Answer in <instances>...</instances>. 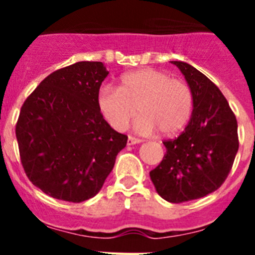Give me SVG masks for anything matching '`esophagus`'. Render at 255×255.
<instances>
[{
  "mask_svg": "<svg viewBox=\"0 0 255 255\" xmlns=\"http://www.w3.org/2000/svg\"><path fill=\"white\" fill-rule=\"evenodd\" d=\"M141 139H139V138H135V136H131V135H129V138H128V144H129V145H134V144H139V143H141Z\"/></svg>",
  "mask_w": 255,
  "mask_h": 255,
  "instance_id": "1",
  "label": "esophagus"
}]
</instances>
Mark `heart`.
Instances as JSON below:
<instances>
[{
  "mask_svg": "<svg viewBox=\"0 0 255 255\" xmlns=\"http://www.w3.org/2000/svg\"><path fill=\"white\" fill-rule=\"evenodd\" d=\"M97 106L106 123L117 131L128 128L138 108L136 131L150 134L159 130L162 135H173L188 124L194 98L188 83L148 67L121 76L119 89L101 88Z\"/></svg>",
  "mask_w": 255,
  "mask_h": 255,
  "instance_id": "1",
  "label": "heart"
}]
</instances>
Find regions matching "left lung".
<instances>
[{
	"mask_svg": "<svg viewBox=\"0 0 255 255\" xmlns=\"http://www.w3.org/2000/svg\"><path fill=\"white\" fill-rule=\"evenodd\" d=\"M193 92L190 121L176 139L164 140L166 154L149 172L164 200L182 203L217 190L229 176L239 149L238 121L229 102L199 70L171 61Z\"/></svg>",
	"mask_w": 255,
	"mask_h": 255,
	"instance_id": "1",
	"label": "left lung"
}]
</instances>
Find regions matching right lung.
I'll return each mask as SVG.
<instances>
[{"label":"right lung","mask_w":255,"mask_h":255,"mask_svg":"<svg viewBox=\"0 0 255 255\" xmlns=\"http://www.w3.org/2000/svg\"><path fill=\"white\" fill-rule=\"evenodd\" d=\"M108 71L80 61L56 70L26 98L16 124L21 164L47 195L80 203L102 189L128 136L105 121L97 96Z\"/></svg>","instance_id":"obj_1"}]
</instances>
